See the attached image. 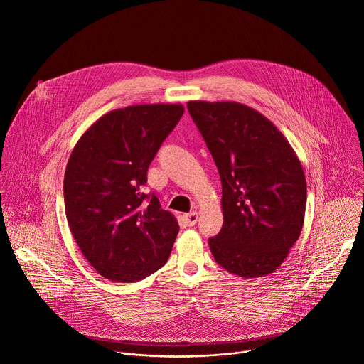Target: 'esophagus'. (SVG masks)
<instances>
[{"label": "esophagus", "instance_id": "obj_1", "mask_svg": "<svg viewBox=\"0 0 364 364\" xmlns=\"http://www.w3.org/2000/svg\"><path fill=\"white\" fill-rule=\"evenodd\" d=\"M183 219H184L186 225H188V226H194V225L197 223L198 215H197L196 212H191V213H187V215H184V216H183Z\"/></svg>", "mask_w": 364, "mask_h": 364}]
</instances>
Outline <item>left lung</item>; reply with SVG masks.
<instances>
[{
    "label": "left lung",
    "mask_w": 364,
    "mask_h": 364,
    "mask_svg": "<svg viewBox=\"0 0 364 364\" xmlns=\"http://www.w3.org/2000/svg\"><path fill=\"white\" fill-rule=\"evenodd\" d=\"M222 180L215 261L237 277L275 272L298 240L306 181L295 151L262 114L239 102H187Z\"/></svg>",
    "instance_id": "left-lung-1"
}]
</instances>
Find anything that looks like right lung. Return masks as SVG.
I'll list each match as a JSON object with an SVG mask.
<instances>
[{"label":"right lung","mask_w":364,"mask_h":364,"mask_svg":"<svg viewBox=\"0 0 364 364\" xmlns=\"http://www.w3.org/2000/svg\"><path fill=\"white\" fill-rule=\"evenodd\" d=\"M183 114L180 103L111 111L89 127L70 154L63 183L68 223L103 278L135 282L167 262L180 228L142 186Z\"/></svg>","instance_id":"right-lung-1"}]
</instances>
